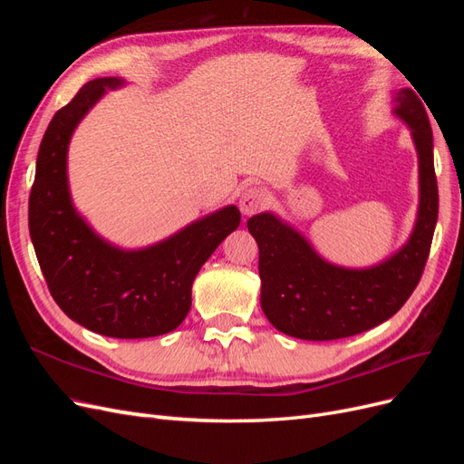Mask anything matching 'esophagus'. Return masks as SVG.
I'll return each instance as SVG.
<instances>
[{"mask_svg": "<svg viewBox=\"0 0 464 464\" xmlns=\"http://www.w3.org/2000/svg\"><path fill=\"white\" fill-rule=\"evenodd\" d=\"M240 210L244 217H251L259 213V210L266 205V193L261 188H247L242 195H240Z\"/></svg>", "mask_w": 464, "mask_h": 464, "instance_id": "obj_1", "label": "esophagus"}]
</instances>
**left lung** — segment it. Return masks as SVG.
Instances as JSON below:
<instances>
[{
    "instance_id": "obj_1",
    "label": "left lung",
    "mask_w": 464,
    "mask_h": 464,
    "mask_svg": "<svg viewBox=\"0 0 464 464\" xmlns=\"http://www.w3.org/2000/svg\"><path fill=\"white\" fill-rule=\"evenodd\" d=\"M392 114L409 125L418 154V215L395 254L363 269L323 259L305 236L275 213L247 220L259 246L261 310L280 333L304 341L344 339L377 327L411 298L438 222L433 135L426 110L411 89L392 94Z\"/></svg>"
}]
</instances>
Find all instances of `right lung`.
<instances>
[{"label": "right lung", "mask_w": 464, "mask_h": 464, "mask_svg": "<svg viewBox=\"0 0 464 464\" xmlns=\"http://www.w3.org/2000/svg\"><path fill=\"white\" fill-rule=\"evenodd\" d=\"M123 85L120 77L89 81L55 111L36 159L29 230L52 298L67 317L104 336L147 339L186 319L195 276L242 215L227 205L141 249L118 247L91 228L69 193V141L89 110Z\"/></svg>", "instance_id": "right-lung-1"}]
</instances>
